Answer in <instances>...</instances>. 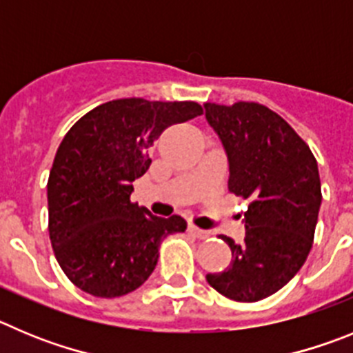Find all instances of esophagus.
Instances as JSON below:
<instances>
[{
	"instance_id": "34e87169",
	"label": "esophagus",
	"mask_w": 353,
	"mask_h": 353,
	"mask_svg": "<svg viewBox=\"0 0 353 353\" xmlns=\"http://www.w3.org/2000/svg\"><path fill=\"white\" fill-rule=\"evenodd\" d=\"M188 232H190V234H193L195 237H199V239H208V237H211V232L204 230V228L195 227L193 223L188 225Z\"/></svg>"
}]
</instances>
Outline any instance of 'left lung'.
I'll return each instance as SVG.
<instances>
[{
  "mask_svg": "<svg viewBox=\"0 0 353 353\" xmlns=\"http://www.w3.org/2000/svg\"><path fill=\"white\" fill-rule=\"evenodd\" d=\"M204 109L227 153L228 190L252 199L244 243L221 236L232 262L205 279L228 299L255 303L283 288L306 262L322 204L319 165L306 142L265 105L237 101Z\"/></svg>",
  "mask_w": 353,
  "mask_h": 353,
  "instance_id": "left-lung-1",
  "label": "left lung"
}]
</instances>
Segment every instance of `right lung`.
Listing matches in <instances>:
<instances>
[{
	"instance_id": "add662e5",
	"label": "right lung",
	"mask_w": 353,
	"mask_h": 353,
	"mask_svg": "<svg viewBox=\"0 0 353 353\" xmlns=\"http://www.w3.org/2000/svg\"><path fill=\"white\" fill-rule=\"evenodd\" d=\"M195 101L121 98L82 116L66 133L47 183L54 255L75 287L94 297L137 290L158 263L161 241L186 230L130 202L165 128L200 116Z\"/></svg>"
}]
</instances>
